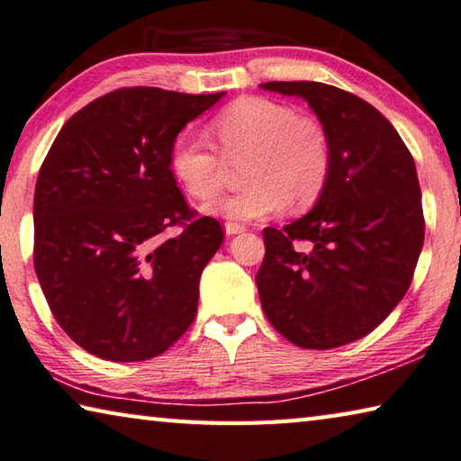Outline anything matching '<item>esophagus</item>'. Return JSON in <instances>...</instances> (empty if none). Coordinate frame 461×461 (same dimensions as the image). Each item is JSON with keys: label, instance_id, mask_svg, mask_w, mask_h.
Wrapping results in <instances>:
<instances>
[{"label": "esophagus", "instance_id": "obj_1", "mask_svg": "<svg viewBox=\"0 0 461 461\" xmlns=\"http://www.w3.org/2000/svg\"><path fill=\"white\" fill-rule=\"evenodd\" d=\"M247 230V226L245 224H239V222H226L224 224V232L229 237H232V235H240V232H245Z\"/></svg>", "mask_w": 461, "mask_h": 461}]
</instances>
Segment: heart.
Returning <instances> with one entry per match:
<instances>
[{
	"label": "heart",
	"mask_w": 461,
	"mask_h": 461,
	"mask_svg": "<svg viewBox=\"0 0 461 461\" xmlns=\"http://www.w3.org/2000/svg\"><path fill=\"white\" fill-rule=\"evenodd\" d=\"M218 150L195 134H179L171 145V171L195 200L222 192L226 162L243 161L245 190L206 206L229 221L274 216L290 202L308 208L321 198L333 169V145L319 118L269 97H239L214 118Z\"/></svg>",
	"instance_id": "obj_1"
}]
</instances>
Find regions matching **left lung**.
<instances>
[{
  "instance_id": "left-lung-1",
  "label": "left lung",
  "mask_w": 461,
  "mask_h": 461,
  "mask_svg": "<svg viewBox=\"0 0 461 461\" xmlns=\"http://www.w3.org/2000/svg\"><path fill=\"white\" fill-rule=\"evenodd\" d=\"M261 87L306 100L333 145L311 212L263 230L261 306L290 343L333 349L372 333L409 290L425 240L417 167L396 128L361 97L319 81Z\"/></svg>"
}]
</instances>
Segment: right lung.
<instances>
[{
    "label": "right lung",
    "mask_w": 461,
    "mask_h": 461,
    "mask_svg": "<svg viewBox=\"0 0 461 461\" xmlns=\"http://www.w3.org/2000/svg\"><path fill=\"white\" fill-rule=\"evenodd\" d=\"M221 94L122 87L60 128L34 190V269L75 343L108 361L161 356L198 312L221 222L187 206L171 145ZM171 225L182 230L163 240Z\"/></svg>",
    "instance_id": "right-lung-1"
}]
</instances>
